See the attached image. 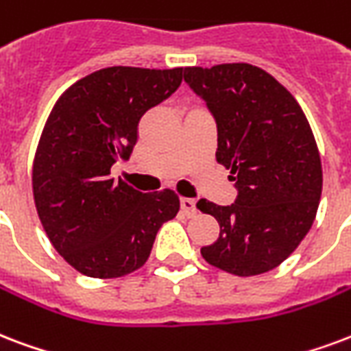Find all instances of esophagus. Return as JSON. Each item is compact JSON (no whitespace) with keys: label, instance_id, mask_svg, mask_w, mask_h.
<instances>
[{"label":"esophagus","instance_id":"34e87169","mask_svg":"<svg viewBox=\"0 0 351 351\" xmlns=\"http://www.w3.org/2000/svg\"><path fill=\"white\" fill-rule=\"evenodd\" d=\"M180 210L186 215H195L197 213V202L193 199H180Z\"/></svg>","mask_w":351,"mask_h":351}]
</instances>
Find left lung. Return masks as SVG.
<instances>
[{
    "instance_id": "obj_1",
    "label": "left lung",
    "mask_w": 351,
    "mask_h": 351,
    "mask_svg": "<svg viewBox=\"0 0 351 351\" xmlns=\"http://www.w3.org/2000/svg\"><path fill=\"white\" fill-rule=\"evenodd\" d=\"M184 80L215 119V158L237 191L226 206L199 200L197 208L221 226L217 241L200 254L235 276L272 271L317 215L322 167L311 127L296 99L252 64L186 68Z\"/></svg>"
}]
</instances>
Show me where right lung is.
Here are the masks:
<instances>
[{
	"mask_svg": "<svg viewBox=\"0 0 351 351\" xmlns=\"http://www.w3.org/2000/svg\"><path fill=\"white\" fill-rule=\"evenodd\" d=\"M182 71L99 69L51 110L34 156V204L53 247L84 276L140 269L160 226L180 208L169 189L141 193L114 180L110 169L130 158L140 119L176 92Z\"/></svg>",
	"mask_w": 351,
	"mask_h": 351,
	"instance_id": "obj_1",
	"label": "right lung"
}]
</instances>
